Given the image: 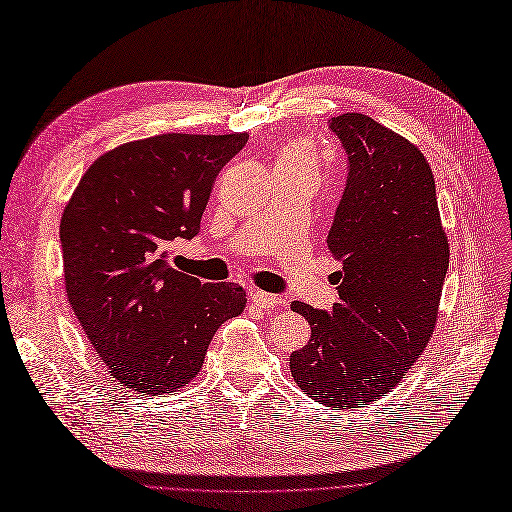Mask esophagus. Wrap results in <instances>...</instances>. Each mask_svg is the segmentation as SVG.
<instances>
[{
    "label": "esophagus",
    "mask_w": 512,
    "mask_h": 512,
    "mask_svg": "<svg viewBox=\"0 0 512 512\" xmlns=\"http://www.w3.org/2000/svg\"><path fill=\"white\" fill-rule=\"evenodd\" d=\"M281 303V298L277 294H269V292H252V305H256L258 309H273Z\"/></svg>",
    "instance_id": "1"
}]
</instances>
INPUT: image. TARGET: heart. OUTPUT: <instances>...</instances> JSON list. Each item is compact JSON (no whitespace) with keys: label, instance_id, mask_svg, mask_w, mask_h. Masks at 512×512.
<instances>
[{"label":"heart","instance_id":"heart-1","mask_svg":"<svg viewBox=\"0 0 512 512\" xmlns=\"http://www.w3.org/2000/svg\"><path fill=\"white\" fill-rule=\"evenodd\" d=\"M275 173H290V175H307V178H317L320 173V154L315 146L305 137L288 139L281 144L275 156Z\"/></svg>","mask_w":512,"mask_h":512}]
</instances>
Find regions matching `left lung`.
<instances>
[{
	"label": "left lung",
	"mask_w": 512,
	"mask_h": 512,
	"mask_svg": "<svg viewBox=\"0 0 512 512\" xmlns=\"http://www.w3.org/2000/svg\"><path fill=\"white\" fill-rule=\"evenodd\" d=\"M349 175L328 235L343 262L332 313L294 301L311 339L290 356L301 390L334 411L392 392L424 354L449 269L430 163L407 137L358 112L332 116Z\"/></svg>",
	"instance_id": "obj_1"
}]
</instances>
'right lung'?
Returning a JSON list of instances; mask_svg holds the SVG:
<instances>
[{"label": "right lung", "mask_w": 512, "mask_h": 512, "mask_svg": "<svg viewBox=\"0 0 512 512\" xmlns=\"http://www.w3.org/2000/svg\"><path fill=\"white\" fill-rule=\"evenodd\" d=\"M248 133H163L101 154L61 216L63 284L112 379L144 396L201 373L216 330L245 309L239 284L171 269L167 248L199 233L220 169Z\"/></svg>", "instance_id": "add662e5"}]
</instances>
